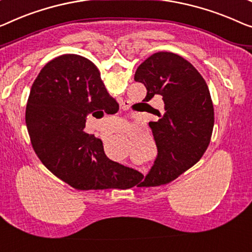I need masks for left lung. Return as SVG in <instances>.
Here are the masks:
<instances>
[{"label": "left lung", "mask_w": 252, "mask_h": 252, "mask_svg": "<svg viewBox=\"0 0 252 252\" xmlns=\"http://www.w3.org/2000/svg\"><path fill=\"white\" fill-rule=\"evenodd\" d=\"M134 80L145 85L149 102L162 96L164 112L149 122L157 157L138 187H157L173 181L193 166L207 149L214 127V106L208 86L198 70L171 52L150 55L138 66Z\"/></svg>", "instance_id": "8db88e82"}]
</instances>
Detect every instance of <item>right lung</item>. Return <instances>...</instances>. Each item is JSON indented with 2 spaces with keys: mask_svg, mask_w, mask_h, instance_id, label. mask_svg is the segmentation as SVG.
Listing matches in <instances>:
<instances>
[{
  "mask_svg": "<svg viewBox=\"0 0 252 252\" xmlns=\"http://www.w3.org/2000/svg\"><path fill=\"white\" fill-rule=\"evenodd\" d=\"M118 110L92 61L76 54L52 60L33 81L26 107V126L36 155L77 190L132 188L141 174L111 160L102 140L84 131L88 114Z\"/></svg>",
  "mask_w": 252,
  "mask_h": 252,
  "instance_id": "add662e5",
  "label": "right lung"
}]
</instances>
